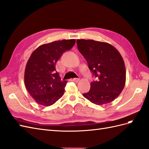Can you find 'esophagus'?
I'll list each match as a JSON object with an SVG mask.
<instances>
[{
    "mask_svg": "<svg viewBox=\"0 0 149 149\" xmlns=\"http://www.w3.org/2000/svg\"><path fill=\"white\" fill-rule=\"evenodd\" d=\"M72 80H73L74 82L77 83V82H78V81H79V78H74L72 79Z\"/></svg>",
    "mask_w": 149,
    "mask_h": 149,
    "instance_id": "34e87169",
    "label": "esophagus"
}]
</instances>
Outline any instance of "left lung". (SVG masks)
Here are the masks:
<instances>
[{
	"mask_svg": "<svg viewBox=\"0 0 149 149\" xmlns=\"http://www.w3.org/2000/svg\"><path fill=\"white\" fill-rule=\"evenodd\" d=\"M77 43L97 79L90 83V90L83 97L99 106L112 102L121 93L126 82L125 65L120 53L106 42L78 39Z\"/></svg>",
	"mask_w": 149,
	"mask_h": 149,
	"instance_id": "left-lung-1",
	"label": "left lung"
}]
</instances>
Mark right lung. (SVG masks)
Masks as SVG:
<instances>
[{"instance_id": "obj_1", "label": "right lung", "mask_w": 149, "mask_h": 149, "mask_svg": "<svg viewBox=\"0 0 149 149\" xmlns=\"http://www.w3.org/2000/svg\"><path fill=\"white\" fill-rule=\"evenodd\" d=\"M74 39L63 40L39 46L27 62L24 84L28 93L38 104L49 106L64 95L67 81H62L56 63L63 54L71 49Z\"/></svg>"}]
</instances>
